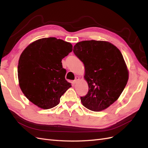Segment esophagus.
<instances>
[{
  "instance_id": "obj_1",
  "label": "esophagus",
  "mask_w": 148,
  "mask_h": 148,
  "mask_svg": "<svg viewBox=\"0 0 148 148\" xmlns=\"http://www.w3.org/2000/svg\"><path fill=\"white\" fill-rule=\"evenodd\" d=\"M78 80H79V77H77L75 78V79L73 81V83L75 84V83H77V82L78 81Z\"/></svg>"
}]
</instances>
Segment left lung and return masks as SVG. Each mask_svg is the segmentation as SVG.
I'll return each instance as SVG.
<instances>
[{
  "label": "left lung",
  "mask_w": 148,
  "mask_h": 148,
  "mask_svg": "<svg viewBox=\"0 0 148 148\" xmlns=\"http://www.w3.org/2000/svg\"><path fill=\"white\" fill-rule=\"evenodd\" d=\"M73 52L84 65L87 95L81 97L88 109L100 112L117 101L126 86L129 72L123 57L114 44L104 41L77 42Z\"/></svg>",
  "instance_id": "1"
}]
</instances>
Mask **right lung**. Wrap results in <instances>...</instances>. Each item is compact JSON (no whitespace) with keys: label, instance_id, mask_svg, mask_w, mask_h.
<instances>
[{"label":"right lung","instance_id":"obj_1","mask_svg":"<svg viewBox=\"0 0 148 148\" xmlns=\"http://www.w3.org/2000/svg\"><path fill=\"white\" fill-rule=\"evenodd\" d=\"M72 50L70 42L47 38L31 42L22 52L18 65L19 86L26 98L39 108L56 106L71 87L65 78L62 60Z\"/></svg>","mask_w":148,"mask_h":148}]
</instances>
